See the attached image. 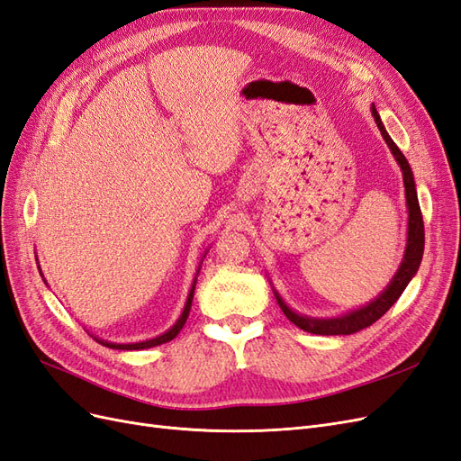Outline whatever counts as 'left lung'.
<instances>
[{
  "label": "left lung",
  "instance_id": "left-lung-1",
  "mask_svg": "<svg viewBox=\"0 0 461 461\" xmlns=\"http://www.w3.org/2000/svg\"><path fill=\"white\" fill-rule=\"evenodd\" d=\"M371 113H373V119L376 122V127H379V131H381V134L384 138L388 149L393 151L396 163L400 165L402 178H403V188H406V205H408L406 249H403L402 263H400L398 271L394 273L393 281L386 285V288L381 292L379 296H376L375 300H371L369 303L361 305V308H356L352 312L337 315V317H310V315H302V313L292 310L290 305L281 298V294H278V292L273 288L276 303L281 305L283 313L296 327H300L305 332H312V334H325V337H330V334H352V332H357L361 329L373 325L376 319H381L396 303V300L402 296V292L406 290V286L410 285V281L415 276L417 269H420L421 259H423L425 229H423V215H421L420 200H417V190H415V180H413L411 167H410L406 156H403V153L400 151V148L394 144L393 138L388 136L379 113H376L375 105L371 107Z\"/></svg>",
  "mask_w": 461,
  "mask_h": 461
}]
</instances>
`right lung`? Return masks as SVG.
Masks as SVG:
<instances>
[{
  "mask_svg": "<svg viewBox=\"0 0 461 461\" xmlns=\"http://www.w3.org/2000/svg\"><path fill=\"white\" fill-rule=\"evenodd\" d=\"M205 254H207V249H205ZM205 254H203L202 259H200L198 271H196V278H194V283H192V286H190L188 298H186V303H185V310H183V313H180V317L176 319V323H175L169 330H165L163 334H159V337H156V339H148V340H142V342L119 344V342H109V340H104V339H100V337H94V334H92L94 340L104 344V346H107V348H113V350H146V348H153V346H159V344H165V342L173 340V339L176 337V334H178L180 330H183V327H185V323H186V319H188V313H190V308H192V300H194V290H196V281H198V275H200V269H202V263H203ZM38 271H40V275H41L40 265H38ZM41 278H44V275H41ZM44 283H46V278H44Z\"/></svg>",
  "mask_w": 461,
  "mask_h": 461,
  "instance_id": "right-lung-1",
  "label": "right lung"
}]
</instances>
